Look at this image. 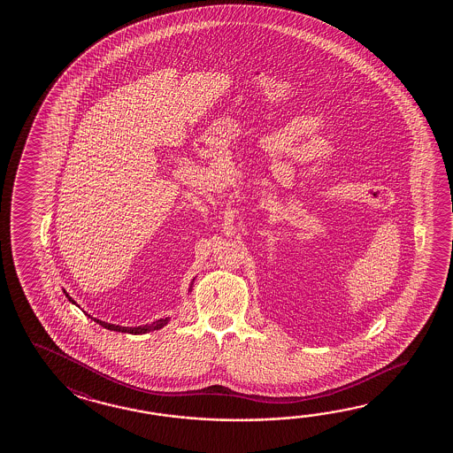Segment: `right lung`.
Masks as SVG:
<instances>
[{"label":"right lung","instance_id":"1","mask_svg":"<svg viewBox=\"0 0 453 453\" xmlns=\"http://www.w3.org/2000/svg\"><path fill=\"white\" fill-rule=\"evenodd\" d=\"M191 287H193V283H191ZM189 287V289H193ZM63 293L66 295V298L73 303V304H76V301L69 296L68 293H66V289H63ZM88 318L92 319L94 322H96L98 326H102V327L108 328V330H113V332H121V334H131V335H142V334H149V332H154V330H158V328L165 327L168 322H170V318L158 319V320H155L152 324H145V326H135V327H123V326H116V324H108L105 320H100V319L92 318L90 314H87Z\"/></svg>","mask_w":453,"mask_h":453}]
</instances>
